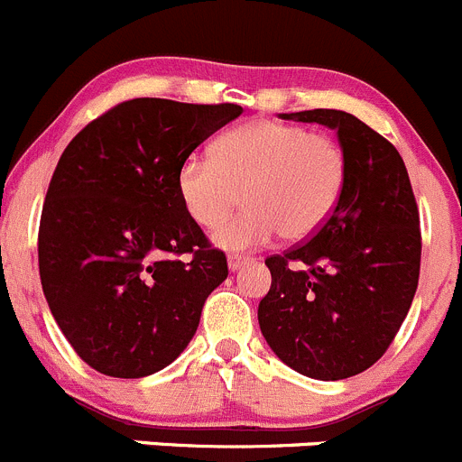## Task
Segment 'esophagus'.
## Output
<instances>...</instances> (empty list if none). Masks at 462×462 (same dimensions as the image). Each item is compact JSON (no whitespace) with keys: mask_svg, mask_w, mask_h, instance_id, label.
<instances>
[{"mask_svg":"<svg viewBox=\"0 0 462 462\" xmlns=\"http://www.w3.org/2000/svg\"><path fill=\"white\" fill-rule=\"evenodd\" d=\"M251 257H245V255H230L227 257V269L230 271H239L244 269L245 264H251Z\"/></svg>","mask_w":462,"mask_h":462,"instance_id":"34e87169","label":"esophagus"}]
</instances>
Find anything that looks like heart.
<instances>
[{
  "instance_id": "b5f03b06",
  "label": "heart",
  "mask_w": 462,
  "mask_h": 462,
  "mask_svg": "<svg viewBox=\"0 0 462 462\" xmlns=\"http://www.w3.org/2000/svg\"><path fill=\"white\" fill-rule=\"evenodd\" d=\"M342 145L300 125L251 120L223 134L211 159L189 157L175 187L187 217L202 230L217 227L245 191L246 209L214 232L226 251H248L282 235L303 241L333 217L346 187Z\"/></svg>"
}]
</instances>
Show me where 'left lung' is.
I'll use <instances>...</instances> for the list:
<instances>
[{
  "mask_svg": "<svg viewBox=\"0 0 462 462\" xmlns=\"http://www.w3.org/2000/svg\"><path fill=\"white\" fill-rule=\"evenodd\" d=\"M280 116L335 129L348 171L321 230L266 260L271 290L257 321L287 367L342 381L372 367L411 310L420 280V211L401 154L360 118L337 109Z\"/></svg>",
  "mask_w": 462,
  "mask_h": 462,
  "instance_id": "obj_1",
  "label": "left lung"
}]
</instances>
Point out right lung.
Wrapping results in <instances>:
<instances>
[{"instance_id":"1","label":"right lung","mask_w":462,"mask_h":462,"mask_svg":"<svg viewBox=\"0 0 462 462\" xmlns=\"http://www.w3.org/2000/svg\"><path fill=\"white\" fill-rule=\"evenodd\" d=\"M241 111L136 97L63 150L42 205L38 269L51 317L100 374L143 378L168 367L227 278L226 255L187 217L175 178Z\"/></svg>"}]
</instances>
